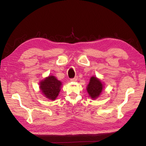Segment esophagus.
Listing matches in <instances>:
<instances>
[{
    "instance_id": "1",
    "label": "esophagus",
    "mask_w": 146,
    "mask_h": 146,
    "mask_svg": "<svg viewBox=\"0 0 146 146\" xmlns=\"http://www.w3.org/2000/svg\"><path fill=\"white\" fill-rule=\"evenodd\" d=\"M78 78L77 77V76H76V77H75L74 78L71 79H70V80H71V81H72V82H76V81H77Z\"/></svg>"
}]
</instances>
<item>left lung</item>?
Returning a JSON list of instances; mask_svg holds the SVG:
<instances>
[{
	"mask_svg": "<svg viewBox=\"0 0 146 146\" xmlns=\"http://www.w3.org/2000/svg\"><path fill=\"white\" fill-rule=\"evenodd\" d=\"M104 89V84L95 76H92L90 79L89 83L86 87V90L89 96L95 100L98 98L102 94Z\"/></svg>",
	"mask_w": 146,
	"mask_h": 146,
	"instance_id": "1",
	"label": "left lung"
}]
</instances>
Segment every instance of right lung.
<instances>
[{
  "instance_id": "obj_1",
  "label": "right lung",
  "mask_w": 146,
  "mask_h": 146,
  "mask_svg": "<svg viewBox=\"0 0 146 146\" xmlns=\"http://www.w3.org/2000/svg\"><path fill=\"white\" fill-rule=\"evenodd\" d=\"M62 82L54 76H48L40 82V89L42 95L51 101H55L61 90Z\"/></svg>"
}]
</instances>
